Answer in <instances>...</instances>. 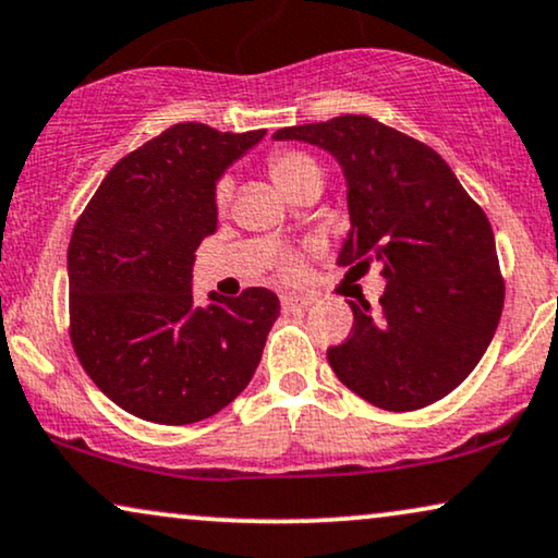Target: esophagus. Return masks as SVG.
Returning <instances> with one entry per match:
<instances>
[{
    "mask_svg": "<svg viewBox=\"0 0 558 558\" xmlns=\"http://www.w3.org/2000/svg\"><path fill=\"white\" fill-rule=\"evenodd\" d=\"M307 305H310L307 296L281 294V310H284V313H300V310H305Z\"/></svg>",
    "mask_w": 558,
    "mask_h": 558,
    "instance_id": "1",
    "label": "esophagus"
}]
</instances>
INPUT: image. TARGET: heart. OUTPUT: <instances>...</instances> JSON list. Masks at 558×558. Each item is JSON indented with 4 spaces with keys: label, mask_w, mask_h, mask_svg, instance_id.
<instances>
[{
    "label": "heart",
    "mask_w": 558,
    "mask_h": 558,
    "mask_svg": "<svg viewBox=\"0 0 558 558\" xmlns=\"http://www.w3.org/2000/svg\"><path fill=\"white\" fill-rule=\"evenodd\" d=\"M269 173H271L274 184H277V190L284 194L287 199L300 190H307V186H317V190H323L320 163H317L313 156L300 154V150H287V154L274 156L271 163H269ZM215 199H217V205H220V207L228 205V199H230V182H228V179H226V182L217 184ZM284 271L289 274V277H292V274H296V264H287Z\"/></svg>",
    "instance_id": "heart-1"
}]
</instances>
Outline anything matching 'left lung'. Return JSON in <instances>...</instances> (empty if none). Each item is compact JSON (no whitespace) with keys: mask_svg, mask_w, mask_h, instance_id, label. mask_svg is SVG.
I'll return each mask as SVG.
<instances>
[{"mask_svg":"<svg viewBox=\"0 0 558 558\" xmlns=\"http://www.w3.org/2000/svg\"><path fill=\"white\" fill-rule=\"evenodd\" d=\"M336 158L351 230L338 264H381V307L353 310L351 338L328 351L351 392L404 412L453 392L495 336L505 284L487 215L436 150L366 114L281 128Z\"/></svg>","mask_w":558,"mask_h":558,"instance_id":"1","label":"left lung"}]
</instances>
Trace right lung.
Segmentation results:
<instances>
[{
    "instance_id": "right-lung-1",
    "label": "right lung",
    "mask_w": 558,
    "mask_h": 558,
    "mask_svg": "<svg viewBox=\"0 0 558 558\" xmlns=\"http://www.w3.org/2000/svg\"><path fill=\"white\" fill-rule=\"evenodd\" d=\"M266 130L182 122L120 158L69 243L71 343L110 400L148 423L186 425L248 387L279 296L251 287L194 305V251L217 230V182Z\"/></svg>"
}]
</instances>
